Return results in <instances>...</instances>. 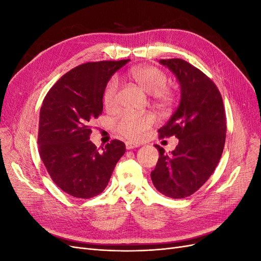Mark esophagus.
<instances>
[{"label":"esophagus","mask_w":261,"mask_h":261,"mask_svg":"<svg viewBox=\"0 0 261 261\" xmlns=\"http://www.w3.org/2000/svg\"><path fill=\"white\" fill-rule=\"evenodd\" d=\"M125 146H126V149H134V148L139 147V145L134 144V143H132V141H126Z\"/></svg>","instance_id":"obj_1"}]
</instances>
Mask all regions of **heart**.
Segmentation results:
<instances>
[{
    "label": "heart",
    "instance_id": "obj_1",
    "mask_svg": "<svg viewBox=\"0 0 261 261\" xmlns=\"http://www.w3.org/2000/svg\"><path fill=\"white\" fill-rule=\"evenodd\" d=\"M129 75L145 91L151 93L153 100L160 108L167 109L172 106L174 101V94L167 87L169 78L162 69L155 66H138L133 68ZM117 96L118 84L115 78H112L108 82L102 96L106 109L113 110L116 107ZM154 123V116L150 113H125L116 122L115 128L125 138L139 141L144 139L147 132L152 127Z\"/></svg>",
    "mask_w": 261,
    "mask_h": 261
}]
</instances>
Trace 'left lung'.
Masks as SVG:
<instances>
[{
    "label": "left lung",
    "mask_w": 261,
    "mask_h": 261,
    "mask_svg": "<svg viewBox=\"0 0 261 261\" xmlns=\"http://www.w3.org/2000/svg\"><path fill=\"white\" fill-rule=\"evenodd\" d=\"M160 63L177 77L180 102L158 133L159 138L175 136L178 144L171 154L154 146L160 156L151 179L161 194L179 199L198 191L216 170L225 144V111L218 87L200 69L181 59Z\"/></svg>",
    "instance_id": "obj_1"
}]
</instances>
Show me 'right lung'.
Instances as JSON below:
<instances>
[{
    "mask_svg": "<svg viewBox=\"0 0 261 261\" xmlns=\"http://www.w3.org/2000/svg\"><path fill=\"white\" fill-rule=\"evenodd\" d=\"M129 60L88 62L70 69L43 99L39 117V153L63 192L88 199L107 187L125 144L113 139L101 150L89 140L91 121L103 110L111 76Z\"/></svg>",
    "mask_w": 261,
    "mask_h": 261,
    "instance_id": "obj_1",
    "label": "right lung"
}]
</instances>
